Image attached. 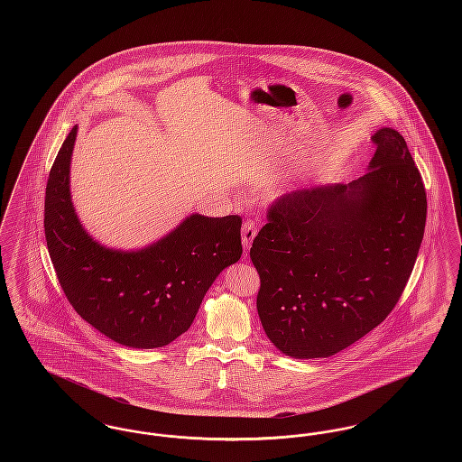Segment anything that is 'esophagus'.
Instances as JSON below:
<instances>
[{
    "mask_svg": "<svg viewBox=\"0 0 462 462\" xmlns=\"http://www.w3.org/2000/svg\"><path fill=\"white\" fill-rule=\"evenodd\" d=\"M256 223L254 221L247 220L244 225H242V245H244V249L247 251L249 247H251V244L254 241V237H256Z\"/></svg>",
    "mask_w": 462,
    "mask_h": 462,
    "instance_id": "esophagus-1",
    "label": "esophagus"
}]
</instances>
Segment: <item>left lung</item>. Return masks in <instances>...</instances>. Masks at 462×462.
I'll return each mask as SVG.
<instances>
[{"label": "left lung", "instance_id": "left-lung-1", "mask_svg": "<svg viewBox=\"0 0 462 462\" xmlns=\"http://www.w3.org/2000/svg\"><path fill=\"white\" fill-rule=\"evenodd\" d=\"M367 171L350 183L275 200L251 247L258 315L292 358H326L377 328L412 273L426 225V190L403 136L374 133Z\"/></svg>", "mask_w": 462, "mask_h": 462}]
</instances>
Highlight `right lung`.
Instances as JSON below:
<instances>
[{"instance_id": "add662e5", "label": "right lung", "mask_w": 462, "mask_h": 462, "mask_svg": "<svg viewBox=\"0 0 462 462\" xmlns=\"http://www.w3.org/2000/svg\"><path fill=\"white\" fill-rule=\"evenodd\" d=\"M78 125L51 166L44 198V236L69 303L109 339L152 350L192 326L204 294L221 272L241 260V217L192 213L162 239L142 249L95 241L70 199V159Z\"/></svg>"}]
</instances>
